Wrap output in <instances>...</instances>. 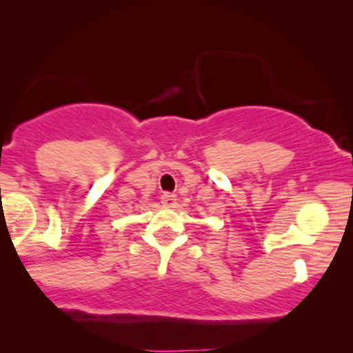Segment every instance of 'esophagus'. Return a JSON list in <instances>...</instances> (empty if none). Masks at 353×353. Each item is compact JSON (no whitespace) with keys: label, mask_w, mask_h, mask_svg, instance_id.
Returning a JSON list of instances; mask_svg holds the SVG:
<instances>
[{"label":"esophagus","mask_w":353,"mask_h":353,"mask_svg":"<svg viewBox=\"0 0 353 353\" xmlns=\"http://www.w3.org/2000/svg\"><path fill=\"white\" fill-rule=\"evenodd\" d=\"M162 204L163 205H166V207H174L176 205V194H172V193H163L162 194Z\"/></svg>","instance_id":"obj_1"}]
</instances>
